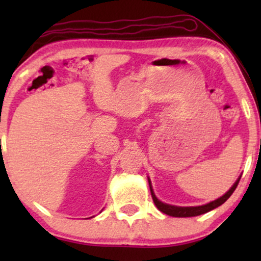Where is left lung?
<instances>
[{
	"label": "left lung",
	"mask_w": 261,
	"mask_h": 261,
	"mask_svg": "<svg viewBox=\"0 0 261 261\" xmlns=\"http://www.w3.org/2000/svg\"><path fill=\"white\" fill-rule=\"evenodd\" d=\"M240 178L241 177L238 178V180L235 181L233 187H231L229 190H228L226 194L222 196V197L217 198V199H215V201L208 203V204L199 205V206H176V205H171V204H166V203H163L162 201H159V199L155 197L154 192H153L152 184H151V180H149V178H148V184H149V189H151V195H152L153 202H154L155 206L160 210V212L166 214V215L173 216V217H192V216L202 215V214L208 213V212H210V210L215 209V208H217V206H220L221 204H223V203L230 197L235 189H237L239 181H240Z\"/></svg>",
	"instance_id": "1"
}]
</instances>
